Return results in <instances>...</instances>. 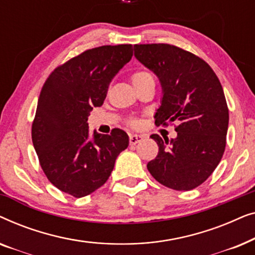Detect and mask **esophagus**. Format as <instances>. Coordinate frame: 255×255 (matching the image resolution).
<instances>
[{"label":"esophagus","instance_id":"34e87169","mask_svg":"<svg viewBox=\"0 0 255 255\" xmlns=\"http://www.w3.org/2000/svg\"><path fill=\"white\" fill-rule=\"evenodd\" d=\"M144 140V135L140 134H130V145H135Z\"/></svg>","mask_w":255,"mask_h":255}]
</instances>
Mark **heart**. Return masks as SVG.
<instances>
[{
	"label": "heart",
	"instance_id": "obj_1",
	"mask_svg": "<svg viewBox=\"0 0 255 255\" xmlns=\"http://www.w3.org/2000/svg\"><path fill=\"white\" fill-rule=\"evenodd\" d=\"M131 80L134 87H140L142 85H147V83H154L155 85L154 76H153L152 73L147 71H135L134 73H132ZM128 124L131 128H138L140 125V122L137 118H130L128 121Z\"/></svg>",
	"mask_w": 255,
	"mask_h": 255
}]
</instances>
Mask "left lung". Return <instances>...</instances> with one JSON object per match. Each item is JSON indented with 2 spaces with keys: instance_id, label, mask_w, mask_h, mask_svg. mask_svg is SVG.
Segmentation results:
<instances>
[{
  "instance_id": "1",
  "label": "left lung",
  "mask_w": 255,
  "mask_h": 255,
  "mask_svg": "<svg viewBox=\"0 0 255 255\" xmlns=\"http://www.w3.org/2000/svg\"><path fill=\"white\" fill-rule=\"evenodd\" d=\"M134 57L161 82L155 123H177L175 139L151 135L159 152L147 163L148 172L170 189H194L211 175L225 151L229 108L221 82L208 62L174 45L137 44Z\"/></svg>"
}]
</instances>
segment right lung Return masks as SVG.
<instances>
[{"instance_id":"right-lung-1","label":"right lung","mask_w":255,"mask_h":255,"mask_svg":"<svg viewBox=\"0 0 255 255\" xmlns=\"http://www.w3.org/2000/svg\"><path fill=\"white\" fill-rule=\"evenodd\" d=\"M132 55L131 44L90 48L58 66L45 81L31 135L41 169L59 190L74 197L92 194L128 146L121 128L94 132L90 139L88 116L102 106L111 80Z\"/></svg>"}]
</instances>
